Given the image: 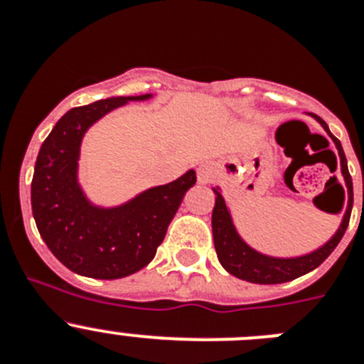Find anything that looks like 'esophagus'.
Returning a JSON list of instances; mask_svg holds the SVG:
<instances>
[{
	"mask_svg": "<svg viewBox=\"0 0 364 364\" xmlns=\"http://www.w3.org/2000/svg\"><path fill=\"white\" fill-rule=\"evenodd\" d=\"M215 176H217V169H215L213 164H202V166L197 167V180L198 184H210L213 182Z\"/></svg>",
	"mask_w": 364,
	"mask_h": 364,
	"instance_id": "1",
	"label": "esophagus"
}]
</instances>
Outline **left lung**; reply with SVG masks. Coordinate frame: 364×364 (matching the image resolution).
<instances>
[{"label":"left lung","mask_w":364,"mask_h":364,"mask_svg":"<svg viewBox=\"0 0 364 364\" xmlns=\"http://www.w3.org/2000/svg\"><path fill=\"white\" fill-rule=\"evenodd\" d=\"M315 122H319L321 127L326 131V134L332 138V142L336 144V149L339 153L341 159V175L345 178V182H352V176L348 173V164H346L345 151L341 142L330 133L326 122L319 118L317 114H310ZM215 193V208L211 213V230H213V242L215 250H217L218 260H220L222 268L228 273L235 275V277L242 279L247 282H255V284H281V282L294 281V279L306 275L311 269H315L321 262H324L330 253L336 250L339 240L343 239L346 228H348L350 213H352V197L348 198L346 210L341 224L337 228L336 233L330 237L324 244L319 247H315L311 252L302 253V255L294 257H277L268 255L246 242L240 237L235 226L233 217H231V210L228 205L226 198L222 195V189L218 186H213Z\"/></svg>","instance_id":"left-lung-1"}]
</instances>
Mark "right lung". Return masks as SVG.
<instances>
[{"label":"right lung","mask_w":364,"mask_h":364,"mask_svg":"<svg viewBox=\"0 0 364 364\" xmlns=\"http://www.w3.org/2000/svg\"><path fill=\"white\" fill-rule=\"evenodd\" d=\"M140 96H112L67 111L41 144L31 186L32 215L53 255L70 272L91 279H122L153 260L195 169L164 186H153L114 205L96 204L80 182V156L87 131Z\"/></svg>","instance_id":"obj_1"}]
</instances>
